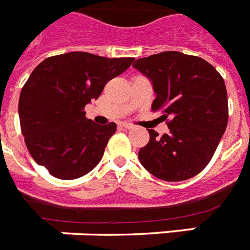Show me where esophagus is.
Instances as JSON below:
<instances>
[{"instance_id": "obj_1", "label": "esophagus", "mask_w": 250, "mask_h": 250, "mask_svg": "<svg viewBox=\"0 0 250 250\" xmlns=\"http://www.w3.org/2000/svg\"><path fill=\"white\" fill-rule=\"evenodd\" d=\"M120 126L124 127V129H126V130H129V129H131V127H133V125H130V124L123 123V124H120Z\"/></svg>"}]
</instances>
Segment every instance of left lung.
Segmentation results:
<instances>
[{"label":"left lung","mask_w":250,"mask_h":250,"mask_svg":"<svg viewBox=\"0 0 250 250\" xmlns=\"http://www.w3.org/2000/svg\"><path fill=\"white\" fill-rule=\"evenodd\" d=\"M153 85L152 111L163 112L169 133L148 129L149 141L138 152L146 170L167 182L197 175L214 155L229 121L227 90L222 76L203 58L164 53L133 63Z\"/></svg>","instance_id":"1"}]
</instances>
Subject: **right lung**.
Wrapping results in <instances>:
<instances>
[{"instance_id": "obj_1", "label": "right lung", "mask_w": 250, "mask_h": 250, "mask_svg": "<svg viewBox=\"0 0 250 250\" xmlns=\"http://www.w3.org/2000/svg\"><path fill=\"white\" fill-rule=\"evenodd\" d=\"M133 62L72 51L33 69L19 97L21 129L31 156L53 177L80 178L99 164L116 124L97 125L83 108Z\"/></svg>"}]
</instances>
